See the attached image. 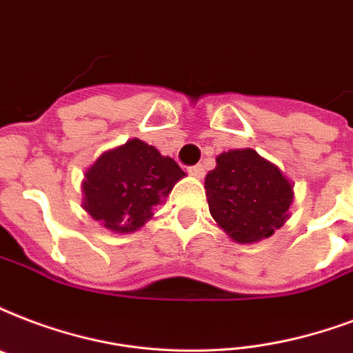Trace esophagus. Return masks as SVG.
<instances>
[{"label": "esophagus", "instance_id": "1", "mask_svg": "<svg viewBox=\"0 0 353 353\" xmlns=\"http://www.w3.org/2000/svg\"><path fill=\"white\" fill-rule=\"evenodd\" d=\"M188 174L194 177H203V174H205V168L201 165H194V166H188Z\"/></svg>", "mask_w": 353, "mask_h": 353}]
</instances>
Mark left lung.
<instances>
[{
	"mask_svg": "<svg viewBox=\"0 0 353 353\" xmlns=\"http://www.w3.org/2000/svg\"><path fill=\"white\" fill-rule=\"evenodd\" d=\"M205 196L220 228L235 242L250 244L285 224L292 185L278 166L246 148L220 153L205 177Z\"/></svg>",
	"mask_w": 353,
	"mask_h": 353,
	"instance_id": "8db88e82",
	"label": "left lung"
}]
</instances>
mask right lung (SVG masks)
<instances>
[{
    "instance_id": "right-lung-1",
    "label": "right lung",
    "mask_w": 353,
    "mask_h": 353,
    "mask_svg": "<svg viewBox=\"0 0 353 353\" xmlns=\"http://www.w3.org/2000/svg\"><path fill=\"white\" fill-rule=\"evenodd\" d=\"M185 176L176 161L133 139L105 152L83 183L85 211L107 230L131 233L153 216V207Z\"/></svg>"
}]
</instances>
